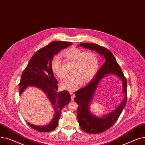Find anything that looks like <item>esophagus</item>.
<instances>
[{
	"label": "esophagus",
	"mask_w": 145,
	"mask_h": 145,
	"mask_svg": "<svg viewBox=\"0 0 145 145\" xmlns=\"http://www.w3.org/2000/svg\"><path fill=\"white\" fill-rule=\"evenodd\" d=\"M70 95H71V99H72V100H73V99H74V97H75V95H74V93L73 92H70Z\"/></svg>",
	"instance_id": "obj_1"
}]
</instances>
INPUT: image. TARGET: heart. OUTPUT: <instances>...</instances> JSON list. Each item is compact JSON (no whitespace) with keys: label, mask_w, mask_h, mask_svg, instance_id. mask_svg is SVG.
Returning a JSON list of instances; mask_svg holds the SVG:
<instances>
[{"label":"heart","mask_w":145,"mask_h":145,"mask_svg":"<svg viewBox=\"0 0 145 145\" xmlns=\"http://www.w3.org/2000/svg\"><path fill=\"white\" fill-rule=\"evenodd\" d=\"M62 55L74 63L72 69L73 74L68 76L61 84L63 89L75 91L78 88L82 81L85 83L91 80L98 69V58L92 52L84 53L80 48L71 47L65 50ZM51 67L54 74L58 78H64L65 74L61 69V58L59 56L53 58Z\"/></svg>","instance_id":"b5f03b06"}]
</instances>
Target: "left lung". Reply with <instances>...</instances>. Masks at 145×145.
<instances>
[{"instance_id": "left-lung-1", "label": "left lung", "mask_w": 145, "mask_h": 145, "mask_svg": "<svg viewBox=\"0 0 145 145\" xmlns=\"http://www.w3.org/2000/svg\"><path fill=\"white\" fill-rule=\"evenodd\" d=\"M80 45L82 47L96 51L105 58V63L100 68L92 81L85 87L76 91L75 92L76 97L74 98L75 103L78 105L76 112L81 128L88 133H100L109 129L115 123L126 105L127 100L126 80L120 66L110 50L94 43H81ZM109 73L117 76L121 80L125 99L120 106L114 112L102 117H97L90 112L89 106L99 82L105 75Z\"/></svg>"}]
</instances>
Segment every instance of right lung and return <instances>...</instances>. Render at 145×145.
I'll use <instances>...</instances> for the list:
<instances>
[{
  "label": "right lung",
  "mask_w": 145,
  "mask_h": 145,
  "mask_svg": "<svg viewBox=\"0 0 145 145\" xmlns=\"http://www.w3.org/2000/svg\"><path fill=\"white\" fill-rule=\"evenodd\" d=\"M72 42L54 41L40 48L34 54L23 71L19 83L20 95L27 87H35L43 91L53 105L55 115L46 126L27 124L39 132H48L54 130L58 123L63 108L70 103L71 95L67 91H58V81L51 67L53 56L59 51L71 46Z\"/></svg>",
  "instance_id": "right-lung-1"
}]
</instances>
